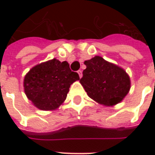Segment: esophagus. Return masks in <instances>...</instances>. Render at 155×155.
I'll use <instances>...</instances> for the list:
<instances>
[{
    "instance_id": "obj_1",
    "label": "esophagus",
    "mask_w": 155,
    "mask_h": 155,
    "mask_svg": "<svg viewBox=\"0 0 155 155\" xmlns=\"http://www.w3.org/2000/svg\"><path fill=\"white\" fill-rule=\"evenodd\" d=\"M77 73L79 74V76H80V78L82 77V75H83V74H82V71H78Z\"/></svg>"
}]
</instances>
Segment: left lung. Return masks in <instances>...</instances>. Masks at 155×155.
I'll return each instance as SVG.
<instances>
[{
    "label": "left lung",
    "mask_w": 155,
    "mask_h": 155,
    "mask_svg": "<svg viewBox=\"0 0 155 155\" xmlns=\"http://www.w3.org/2000/svg\"><path fill=\"white\" fill-rule=\"evenodd\" d=\"M81 84L89 97L105 106H113L123 101L130 90V78L123 68L94 56L84 62Z\"/></svg>",
    "instance_id": "8db88e82"
}]
</instances>
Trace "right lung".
<instances>
[{"instance_id":"obj_1","label":"right lung","mask_w":155,"mask_h":155,"mask_svg":"<svg viewBox=\"0 0 155 155\" xmlns=\"http://www.w3.org/2000/svg\"><path fill=\"white\" fill-rule=\"evenodd\" d=\"M79 80L67 61L52 59L30 70L24 78V91L39 110H54L64 103L71 85Z\"/></svg>"}]
</instances>
